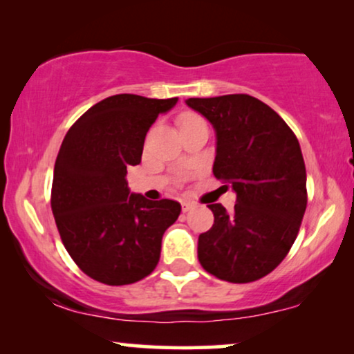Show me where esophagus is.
I'll return each instance as SVG.
<instances>
[{
	"label": "esophagus",
	"mask_w": 354,
	"mask_h": 354,
	"mask_svg": "<svg viewBox=\"0 0 354 354\" xmlns=\"http://www.w3.org/2000/svg\"><path fill=\"white\" fill-rule=\"evenodd\" d=\"M195 206H196L195 203H192V201H182V211H183V212L192 211Z\"/></svg>",
	"instance_id": "obj_1"
}]
</instances>
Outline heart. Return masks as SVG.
Returning a JSON list of instances; mask_svg holds the SVG:
<instances>
[{
	"label": "heart",
	"instance_id": "heart-1",
	"mask_svg": "<svg viewBox=\"0 0 354 354\" xmlns=\"http://www.w3.org/2000/svg\"><path fill=\"white\" fill-rule=\"evenodd\" d=\"M195 119H200V118H196V115H193V114H185V115H183V118L180 119V125L187 124V122H192V120H195Z\"/></svg>",
	"mask_w": 354,
	"mask_h": 354
}]
</instances>
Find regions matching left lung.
<instances>
[{
    "mask_svg": "<svg viewBox=\"0 0 354 354\" xmlns=\"http://www.w3.org/2000/svg\"><path fill=\"white\" fill-rule=\"evenodd\" d=\"M216 130L212 172L230 183L229 214L207 205L214 224L198 239L205 270L232 283L254 282L288 254L306 211V167L298 138L272 108L250 95L188 98Z\"/></svg>",
    "mask_w": 354,
    "mask_h": 354,
    "instance_id": "left-lung-1",
    "label": "left lung"
}]
</instances>
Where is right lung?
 Masks as SVG:
<instances>
[{"mask_svg":"<svg viewBox=\"0 0 354 354\" xmlns=\"http://www.w3.org/2000/svg\"><path fill=\"white\" fill-rule=\"evenodd\" d=\"M177 98L109 96L69 129L57 153L51 209L67 253L106 285H129L149 275L161 256L164 232L182 207L130 193L129 166L142 161L145 137Z\"/></svg>","mask_w":354,"mask_h":354,"instance_id":"1","label":"right lung"}]
</instances>
